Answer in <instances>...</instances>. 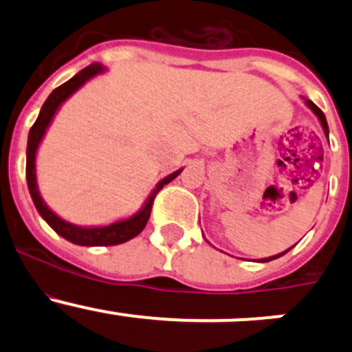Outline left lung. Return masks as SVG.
<instances>
[{
	"label": "left lung",
	"mask_w": 352,
	"mask_h": 352,
	"mask_svg": "<svg viewBox=\"0 0 352 352\" xmlns=\"http://www.w3.org/2000/svg\"><path fill=\"white\" fill-rule=\"evenodd\" d=\"M307 105H308V107H310L311 110H314V112H315V116H317L318 119H320V122H322V127H324V133H325V136L329 138V126H327V119H325V113L322 112V110L318 109L317 105H315L314 102H311V100H307ZM291 248H293V247H291ZM291 248H287L286 252H289ZM286 252H283V254H279V255H272V257H269V258H262L261 262H269V261H274V258H278V257H281V255H285Z\"/></svg>",
	"instance_id": "left-lung-1"
}]
</instances>
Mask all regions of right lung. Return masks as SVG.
<instances>
[{"label": "right lung", "mask_w": 352, "mask_h": 352, "mask_svg": "<svg viewBox=\"0 0 352 352\" xmlns=\"http://www.w3.org/2000/svg\"><path fill=\"white\" fill-rule=\"evenodd\" d=\"M104 71V66L94 65L87 66L85 69H81L80 73L74 74L71 80H67L66 83H63L61 87L56 88L51 95L47 97V100L42 105L41 113H38L37 120L34 122V126L30 127V133H28V143H27V184L28 190H30L32 201H34L35 208H37L38 214L47 221V225L54 230L58 235H61L63 239L69 240L71 243L76 245H85V247H107V245H119L127 242V240L134 239L136 235H140L141 232L146 226L148 219H150L151 208H153V202L156 194L163 189V186H166L168 182H172L177 175H179L182 170H177V172L170 173L168 177L162 180L158 186L155 187V190L151 192V196L148 197L144 208L138 212L136 216L129 219H124V221L112 223L109 226H102V228H80V226H74L71 223L63 221L61 218L54 214L51 209L45 206V202L42 201V197L38 196L37 190V180H35V153H37L38 143H41L42 136H44L45 129L51 124L52 117H54L56 110H58L59 105L69 97L73 91H76L81 85L87 80H90L95 74L102 73Z\"/></svg>", "instance_id": "1"}]
</instances>
